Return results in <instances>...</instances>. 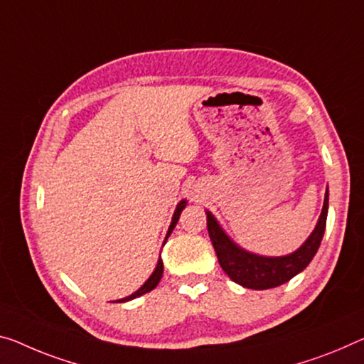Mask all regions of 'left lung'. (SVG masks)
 <instances>
[{
  "instance_id": "1",
  "label": "left lung",
  "mask_w": 364,
  "mask_h": 364,
  "mask_svg": "<svg viewBox=\"0 0 364 364\" xmlns=\"http://www.w3.org/2000/svg\"><path fill=\"white\" fill-rule=\"evenodd\" d=\"M327 210L328 192H326L321 218L309 239L296 252L284 257H260L245 252L223 232L211 213H206V228H208L218 262L232 282L250 289H270L289 282L311 264L326 231Z\"/></svg>"
}]
</instances>
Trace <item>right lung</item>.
I'll list each match as a JSON object with an SVG mask.
<instances>
[{
  "mask_svg": "<svg viewBox=\"0 0 364 364\" xmlns=\"http://www.w3.org/2000/svg\"><path fill=\"white\" fill-rule=\"evenodd\" d=\"M183 208H186V200H182L181 203L177 205V210H176L174 216H172V223H171V226H169V231H167V236H166V239L169 237V234L172 232V229L176 228L177 221H178V216H181V213H182V210H183ZM163 270H164V267H163V260L159 259V260H158V265H156V270L153 272V275H151V277L148 278V282L144 283L143 287L138 289V291H135V293L130 294V296H127V298H124V299H119V301H115V303H125V301L135 299V298H138V296H141V294H144V293L151 291V289H154L156 287H158V283H159L161 277H163Z\"/></svg>",
  "mask_w": 364,
  "mask_h": 364,
  "instance_id": "add662e5",
  "label": "right lung"
}]
</instances>
